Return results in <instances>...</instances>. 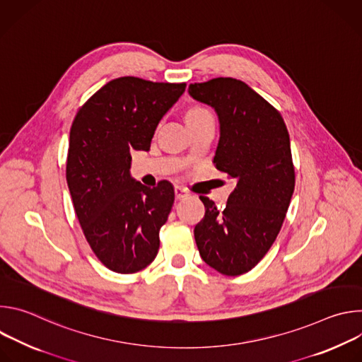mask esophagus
Instances as JSON below:
<instances>
[{"instance_id": "esophagus-1", "label": "esophagus", "mask_w": 362, "mask_h": 362, "mask_svg": "<svg viewBox=\"0 0 362 362\" xmlns=\"http://www.w3.org/2000/svg\"><path fill=\"white\" fill-rule=\"evenodd\" d=\"M175 194H176V199H177V200H182V199H185V197L189 196V192H187L186 189L180 187V186H176V187H175Z\"/></svg>"}]
</instances>
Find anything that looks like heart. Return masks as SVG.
Instances as JSON below:
<instances>
[{"instance_id":"b5f03b06","label":"heart","mask_w":362,"mask_h":362,"mask_svg":"<svg viewBox=\"0 0 362 362\" xmlns=\"http://www.w3.org/2000/svg\"><path fill=\"white\" fill-rule=\"evenodd\" d=\"M212 116L211 112L208 109H203V107H193L187 112L186 115V120L190 122V120H196V119H202V117H209Z\"/></svg>"}]
</instances>
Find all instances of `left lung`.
<instances>
[{
	"label": "left lung",
	"mask_w": 362,
	"mask_h": 362,
	"mask_svg": "<svg viewBox=\"0 0 362 362\" xmlns=\"http://www.w3.org/2000/svg\"><path fill=\"white\" fill-rule=\"evenodd\" d=\"M189 94L215 109L221 137L214 163L236 180L223 211L200 196L206 212L194 240L211 268L242 275L267 255L289 208L295 187L289 133L281 113L240 80L194 83Z\"/></svg>",
	"instance_id": "obj_1"
}]
</instances>
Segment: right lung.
Wrapping results in <instances>:
<instances>
[{
  "instance_id": "right-lung-1",
  "label": "right lung",
  "mask_w": 362,
  "mask_h": 362,
  "mask_svg": "<svg viewBox=\"0 0 362 362\" xmlns=\"http://www.w3.org/2000/svg\"><path fill=\"white\" fill-rule=\"evenodd\" d=\"M185 88L120 77L94 93L71 124L66 177L74 211L98 261L113 272H139L158 255L175 190L166 180L153 189L134 180L132 151L150 148Z\"/></svg>"
}]
</instances>
